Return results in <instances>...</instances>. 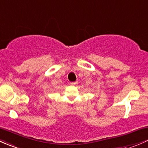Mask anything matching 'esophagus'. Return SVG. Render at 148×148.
Wrapping results in <instances>:
<instances>
[{"label": "esophagus", "mask_w": 148, "mask_h": 148, "mask_svg": "<svg viewBox=\"0 0 148 148\" xmlns=\"http://www.w3.org/2000/svg\"><path fill=\"white\" fill-rule=\"evenodd\" d=\"M76 84H77V81L71 82V85H76Z\"/></svg>", "instance_id": "esophagus-1"}]
</instances>
